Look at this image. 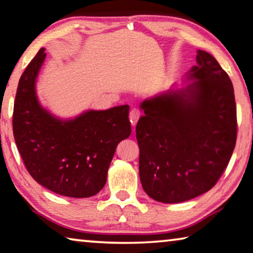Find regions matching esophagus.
<instances>
[{
  "instance_id": "esophagus-1",
  "label": "esophagus",
  "mask_w": 253,
  "mask_h": 253,
  "mask_svg": "<svg viewBox=\"0 0 253 253\" xmlns=\"http://www.w3.org/2000/svg\"><path fill=\"white\" fill-rule=\"evenodd\" d=\"M141 117V111L138 109H131L130 112H129V120L130 123L135 125V124L137 123V120L140 119Z\"/></svg>"
}]
</instances>
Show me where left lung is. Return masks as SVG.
Instances as JSON below:
<instances>
[{
	"mask_svg": "<svg viewBox=\"0 0 253 253\" xmlns=\"http://www.w3.org/2000/svg\"><path fill=\"white\" fill-rule=\"evenodd\" d=\"M186 88L144 99L136 125L142 187L152 199L181 203L215 186L236 143L234 88L209 52L197 50Z\"/></svg>",
	"mask_w": 253,
	"mask_h": 253,
	"instance_id": "8db88e82",
	"label": "left lung"
}]
</instances>
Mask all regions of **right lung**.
I'll use <instances>...</instances> for the list:
<instances>
[{
    "label": "right lung",
    "mask_w": 253,
    "mask_h": 253,
    "mask_svg": "<svg viewBox=\"0 0 253 253\" xmlns=\"http://www.w3.org/2000/svg\"><path fill=\"white\" fill-rule=\"evenodd\" d=\"M44 50L31 60L17 88L12 116L17 148L41 186L67 197L94 196L104 187L117 145L130 135L129 106L89 110L67 120L52 116L35 90Z\"/></svg>",
    "instance_id": "1"
}]
</instances>
